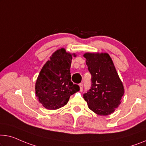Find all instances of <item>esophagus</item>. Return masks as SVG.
<instances>
[{
  "label": "esophagus",
  "instance_id": "1",
  "mask_svg": "<svg viewBox=\"0 0 146 146\" xmlns=\"http://www.w3.org/2000/svg\"><path fill=\"white\" fill-rule=\"evenodd\" d=\"M79 87H80V91L83 90V84H82V83L79 84Z\"/></svg>",
  "mask_w": 146,
  "mask_h": 146
}]
</instances>
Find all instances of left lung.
Listing matches in <instances>:
<instances>
[{
    "instance_id": "left-lung-1",
    "label": "left lung",
    "mask_w": 146,
    "mask_h": 146,
    "mask_svg": "<svg viewBox=\"0 0 146 146\" xmlns=\"http://www.w3.org/2000/svg\"><path fill=\"white\" fill-rule=\"evenodd\" d=\"M83 56L92 75L91 88L83 98L95 113H112L121 104L125 90L111 58L108 53L87 52Z\"/></svg>"
}]
</instances>
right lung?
Instances as JSON below:
<instances>
[{
    "label": "right lung",
    "instance_id": "1",
    "mask_svg": "<svg viewBox=\"0 0 146 146\" xmlns=\"http://www.w3.org/2000/svg\"><path fill=\"white\" fill-rule=\"evenodd\" d=\"M75 54L66 49L54 52L42 67L35 84V94L38 102L47 110H55L66 105L69 98L80 90L71 80L70 67Z\"/></svg>",
    "mask_w": 146,
    "mask_h": 146
}]
</instances>
